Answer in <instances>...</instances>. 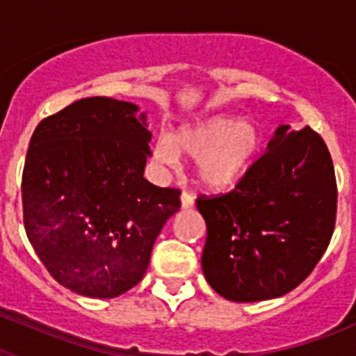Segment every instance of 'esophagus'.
<instances>
[{"label": "esophagus", "instance_id": "1", "mask_svg": "<svg viewBox=\"0 0 356 356\" xmlns=\"http://www.w3.org/2000/svg\"><path fill=\"white\" fill-rule=\"evenodd\" d=\"M180 201H181V209H191V207L194 205V196L193 194H188V193H181L180 196Z\"/></svg>", "mask_w": 356, "mask_h": 356}]
</instances>
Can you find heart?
Returning a JSON list of instances; mask_svg holds the SVG:
<instances>
[{"mask_svg": "<svg viewBox=\"0 0 356 356\" xmlns=\"http://www.w3.org/2000/svg\"><path fill=\"white\" fill-rule=\"evenodd\" d=\"M262 143V128L253 119L212 115L181 124L172 135L160 134L153 146V159L163 168H178L181 159L194 160L197 184L221 193L246 175Z\"/></svg>", "mask_w": 356, "mask_h": 356, "instance_id": "obj_1", "label": "heart"}]
</instances>
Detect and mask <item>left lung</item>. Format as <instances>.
I'll return each instance as SVG.
<instances>
[{"label":"left lung","instance_id":"obj_1","mask_svg":"<svg viewBox=\"0 0 356 356\" xmlns=\"http://www.w3.org/2000/svg\"><path fill=\"white\" fill-rule=\"evenodd\" d=\"M196 207L210 287L237 303L280 298L312 273L332 238L337 184L328 147L312 128L280 124L232 193L197 197Z\"/></svg>","mask_w":356,"mask_h":356}]
</instances>
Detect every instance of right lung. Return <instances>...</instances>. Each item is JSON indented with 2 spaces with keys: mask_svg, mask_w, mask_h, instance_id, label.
<instances>
[{
  "mask_svg": "<svg viewBox=\"0 0 356 356\" xmlns=\"http://www.w3.org/2000/svg\"><path fill=\"white\" fill-rule=\"evenodd\" d=\"M151 131L139 105L83 97L39 122L23 172L28 241L69 291L108 300L144 278L180 191L144 178Z\"/></svg>",
  "mask_w": 356,
  "mask_h": 356,
  "instance_id": "obj_1",
  "label": "right lung"
}]
</instances>
